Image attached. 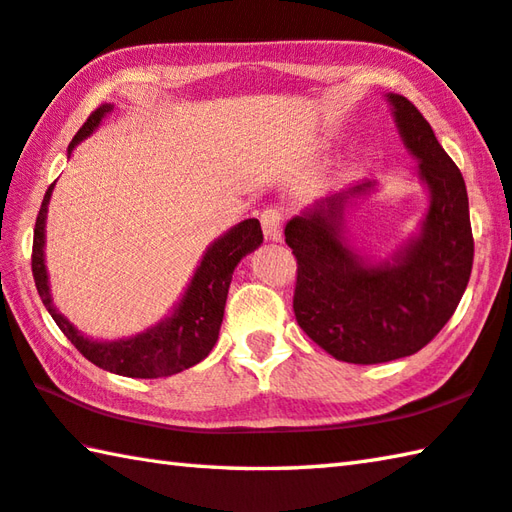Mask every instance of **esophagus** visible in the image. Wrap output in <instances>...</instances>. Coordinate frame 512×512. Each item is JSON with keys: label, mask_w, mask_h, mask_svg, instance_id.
<instances>
[{"label": "esophagus", "mask_w": 512, "mask_h": 512, "mask_svg": "<svg viewBox=\"0 0 512 512\" xmlns=\"http://www.w3.org/2000/svg\"><path fill=\"white\" fill-rule=\"evenodd\" d=\"M259 221H262V230H264V237L268 241H277L282 237V212L277 208H266L262 212V217H259Z\"/></svg>", "instance_id": "34e87169"}]
</instances>
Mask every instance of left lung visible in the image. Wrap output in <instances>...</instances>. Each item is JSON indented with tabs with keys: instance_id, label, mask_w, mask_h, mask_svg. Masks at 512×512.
I'll use <instances>...</instances> for the list:
<instances>
[{
	"instance_id": "8db88e82",
	"label": "left lung",
	"mask_w": 512,
	"mask_h": 512,
	"mask_svg": "<svg viewBox=\"0 0 512 512\" xmlns=\"http://www.w3.org/2000/svg\"><path fill=\"white\" fill-rule=\"evenodd\" d=\"M418 176L430 190L421 232L392 257L367 262L345 241L351 197L374 181L315 201L284 228L297 259L295 320L336 360L376 365L421 351L452 318L466 291L475 239L466 181L410 100L387 94Z\"/></svg>"
}]
</instances>
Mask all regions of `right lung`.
<instances>
[{"label": "right lung", "instance_id": "right-lung-1", "mask_svg": "<svg viewBox=\"0 0 512 512\" xmlns=\"http://www.w3.org/2000/svg\"><path fill=\"white\" fill-rule=\"evenodd\" d=\"M111 109H114V105L105 102V105H100L87 118V123L78 129V134L69 143V154L80 141H85L89 134H94L100 120ZM53 185L55 183H51L49 190H46L42 208L35 219L31 268L37 293H40L46 311L51 313V318L58 324L64 336H67V340H71V345L89 362H94L96 367L127 378L172 376L206 358L219 338L232 271L241 262V257L253 253L264 241L259 221H241V224L230 228L224 237H219L206 250L188 291L183 293L181 302L176 304L170 318H165L156 327L147 329L145 333H138L134 338L98 342L82 336L62 313H58L51 300L49 275H46L44 266V226Z\"/></svg>", "mask_w": 512, "mask_h": 512}]
</instances>
